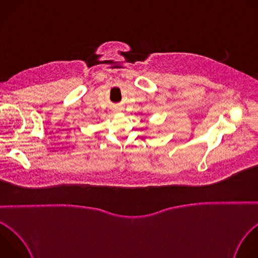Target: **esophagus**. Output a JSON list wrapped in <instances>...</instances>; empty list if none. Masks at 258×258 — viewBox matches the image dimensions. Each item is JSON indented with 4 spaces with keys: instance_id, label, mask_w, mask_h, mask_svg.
<instances>
[{
    "instance_id": "esophagus-1",
    "label": "esophagus",
    "mask_w": 258,
    "mask_h": 258,
    "mask_svg": "<svg viewBox=\"0 0 258 258\" xmlns=\"http://www.w3.org/2000/svg\"><path fill=\"white\" fill-rule=\"evenodd\" d=\"M120 110H121V109H119V108H118V109H116V111H118V112H119V111H120Z\"/></svg>"
}]
</instances>
